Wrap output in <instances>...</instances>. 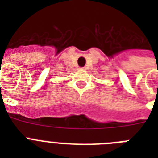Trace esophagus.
<instances>
[{"label":"esophagus","mask_w":158,"mask_h":158,"mask_svg":"<svg viewBox=\"0 0 158 158\" xmlns=\"http://www.w3.org/2000/svg\"><path fill=\"white\" fill-rule=\"evenodd\" d=\"M79 69H84V67H80Z\"/></svg>","instance_id":"1"}]
</instances>
